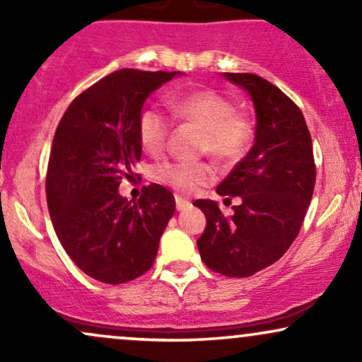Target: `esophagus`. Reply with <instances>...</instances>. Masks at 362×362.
<instances>
[{"label": "esophagus", "instance_id": "1", "mask_svg": "<svg viewBox=\"0 0 362 362\" xmlns=\"http://www.w3.org/2000/svg\"><path fill=\"white\" fill-rule=\"evenodd\" d=\"M189 204H190V202L187 201V199L180 197V195H175V206H177V209H178V211L185 209V207H189Z\"/></svg>", "mask_w": 362, "mask_h": 362}]
</instances>
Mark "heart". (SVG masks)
Instances as JSON below:
<instances>
[{
    "label": "heart",
    "mask_w": 362,
    "mask_h": 362,
    "mask_svg": "<svg viewBox=\"0 0 362 362\" xmlns=\"http://www.w3.org/2000/svg\"><path fill=\"white\" fill-rule=\"evenodd\" d=\"M167 103L173 115L202 129L199 153H209L219 161H235L242 156L250 141V122L235 112V105L226 97L213 90H195L173 95ZM168 134L170 120L158 107L148 105L139 112L138 136L148 153L158 155L163 151ZM153 177L160 184L189 194L209 184L214 170L206 161H163L153 170Z\"/></svg>",
    "instance_id": "heart-1"
}]
</instances>
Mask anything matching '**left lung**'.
I'll use <instances>...</instances> for the list:
<instances>
[{"mask_svg":"<svg viewBox=\"0 0 362 362\" xmlns=\"http://www.w3.org/2000/svg\"><path fill=\"white\" fill-rule=\"evenodd\" d=\"M250 93L255 107V143L216 192L240 195L226 218L214 201L194 202L206 216L197 240L201 259L226 277H248L288 252L315 189L313 146L303 112L271 81L252 73H224Z\"/></svg>","mask_w":362,"mask_h":362,"instance_id":"left-lung-1","label":"left lung"}]
</instances>
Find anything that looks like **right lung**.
Returning a JSON list of instances; mask_svg holds the SVG:
<instances>
[{"mask_svg":"<svg viewBox=\"0 0 362 362\" xmlns=\"http://www.w3.org/2000/svg\"><path fill=\"white\" fill-rule=\"evenodd\" d=\"M178 71L119 69L81 91L62 115L49 156L45 194L57 238L86 276L122 284L143 276L175 213L165 187H143L136 202L119 194L141 160L143 103Z\"/></svg>","mask_w":362,"mask_h":362,"instance_id":"obj_1","label":"right lung"}]
</instances>
